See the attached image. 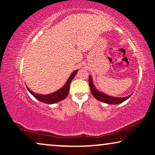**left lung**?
<instances>
[{"label":"left lung","instance_id":"8db88e82","mask_svg":"<svg viewBox=\"0 0 155 155\" xmlns=\"http://www.w3.org/2000/svg\"><path fill=\"white\" fill-rule=\"evenodd\" d=\"M89 87H90L91 92L94 96V97L96 98V99L100 101L105 103L107 104H112V105H116L121 104V103L127 100L130 96H131L132 94H130L126 97H113V96H110L109 95H107L104 93L101 92V91H98L97 89L94 86L93 81H92V78L91 75H89Z\"/></svg>","mask_w":155,"mask_h":155}]
</instances>
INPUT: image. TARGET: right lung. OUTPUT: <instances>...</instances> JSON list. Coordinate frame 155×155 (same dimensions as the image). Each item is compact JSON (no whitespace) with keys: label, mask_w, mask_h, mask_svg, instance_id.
Masks as SVG:
<instances>
[{"label":"right lung","mask_w":155,"mask_h":155,"mask_svg":"<svg viewBox=\"0 0 155 155\" xmlns=\"http://www.w3.org/2000/svg\"><path fill=\"white\" fill-rule=\"evenodd\" d=\"M78 70H76L73 71L72 74L70 75V77L68 78V80L66 82L64 86H63L61 89H59L58 91H56L54 92L49 94H36L34 93L32 91L31 89H29L28 87L27 89L28 90L29 92H30L32 95L34 96V97L38 99L42 103H45V104H56V103H58L61 101L65 99L67 97V96L68 95V91H69V88H70V84L71 83L72 80L75 77L76 74H77Z\"/></svg>","instance_id":"add662e5"}]
</instances>
